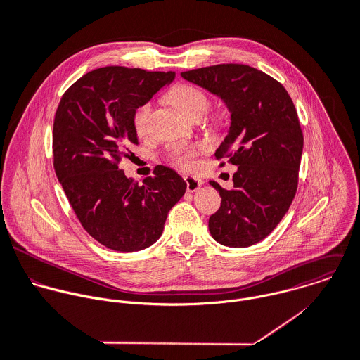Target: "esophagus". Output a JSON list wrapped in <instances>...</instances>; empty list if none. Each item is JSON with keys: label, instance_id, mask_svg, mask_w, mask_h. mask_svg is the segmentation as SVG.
Listing matches in <instances>:
<instances>
[{"label": "esophagus", "instance_id": "esophagus-1", "mask_svg": "<svg viewBox=\"0 0 360 360\" xmlns=\"http://www.w3.org/2000/svg\"><path fill=\"white\" fill-rule=\"evenodd\" d=\"M185 182H186L188 192H196L203 185V181L200 178H196V176H192V175L185 176Z\"/></svg>", "mask_w": 360, "mask_h": 360}]
</instances>
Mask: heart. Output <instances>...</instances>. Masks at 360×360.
<instances>
[{"instance_id":"obj_1","label":"heart","mask_w":360,"mask_h":360,"mask_svg":"<svg viewBox=\"0 0 360 360\" xmlns=\"http://www.w3.org/2000/svg\"><path fill=\"white\" fill-rule=\"evenodd\" d=\"M169 101L182 115H185L189 119L198 113H205L209 106L207 95L198 86L189 85V84H181L175 86L169 92ZM151 109H153V103L150 101L136 108L133 113V126L139 134H143L146 131ZM200 153H202V147L199 146L182 147L171 153L169 161L181 169L192 171L198 165L196 157Z\"/></svg>"}]
</instances>
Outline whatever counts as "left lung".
<instances>
[{
    "label": "left lung",
    "instance_id": "obj_1",
    "mask_svg": "<svg viewBox=\"0 0 360 360\" xmlns=\"http://www.w3.org/2000/svg\"><path fill=\"white\" fill-rule=\"evenodd\" d=\"M181 75L217 95L231 113L229 134L214 155L229 157L238 169L231 191L210 181L221 196L220 209L209 219L210 234L226 247L254 245L279 224L297 191L303 131L293 101L279 81L245 64Z\"/></svg>",
    "mask_w": 360,
    "mask_h": 360
}]
</instances>
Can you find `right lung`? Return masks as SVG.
Instances as JSON below:
<instances>
[{"mask_svg": "<svg viewBox=\"0 0 360 360\" xmlns=\"http://www.w3.org/2000/svg\"><path fill=\"white\" fill-rule=\"evenodd\" d=\"M175 78L174 71L102 67L77 79L61 96L53 124L54 171L85 231L120 252L153 245L186 182L157 167L141 185L119 162L137 146L133 113Z\"/></svg>", "mask_w": 360, "mask_h": 360, "instance_id": "right-lung-1", "label": "right lung"}]
</instances>
